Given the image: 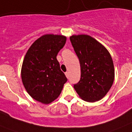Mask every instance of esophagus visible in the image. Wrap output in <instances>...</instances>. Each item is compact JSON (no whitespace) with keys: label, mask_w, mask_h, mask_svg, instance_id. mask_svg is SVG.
I'll return each instance as SVG.
<instances>
[{"label":"esophagus","mask_w":132,"mask_h":132,"mask_svg":"<svg viewBox=\"0 0 132 132\" xmlns=\"http://www.w3.org/2000/svg\"><path fill=\"white\" fill-rule=\"evenodd\" d=\"M65 75H66V76L67 78H68V77H69V72H65Z\"/></svg>","instance_id":"34e87169"}]
</instances>
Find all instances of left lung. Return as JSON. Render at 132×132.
Instances as JSON below:
<instances>
[{
	"instance_id": "left-lung-1",
	"label": "left lung",
	"mask_w": 132,
	"mask_h": 132,
	"mask_svg": "<svg viewBox=\"0 0 132 132\" xmlns=\"http://www.w3.org/2000/svg\"><path fill=\"white\" fill-rule=\"evenodd\" d=\"M70 42L79 60L81 79L74 85L83 100L96 102L108 92L114 79L112 58L106 48L91 36L72 35Z\"/></svg>"
}]
</instances>
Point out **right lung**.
I'll return each instance as SVG.
<instances>
[{
  "label": "right lung",
  "instance_id": "add662e5",
  "mask_svg": "<svg viewBox=\"0 0 132 132\" xmlns=\"http://www.w3.org/2000/svg\"><path fill=\"white\" fill-rule=\"evenodd\" d=\"M66 42V36L46 34L31 44L24 58L21 68L24 87L32 98L43 104L57 98L67 81L56 58Z\"/></svg>",
  "mask_w": 132,
  "mask_h": 132
}]
</instances>
